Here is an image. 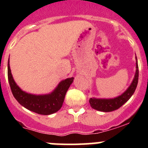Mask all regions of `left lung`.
<instances>
[{
  "label": "left lung",
  "instance_id": "8db88e82",
  "mask_svg": "<svg viewBox=\"0 0 148 148\" xmlns=\"http://www.w3.org/2000/svg\"><path fill=\"white\" fill-rule=\"evenodd\" d=\"M137 59V58H136ZM136 73H135V78L130 86L120 96L114 99H95V98H90L89 100L90 106L95 110L101 112H112L116 110H118L120 107H122L125 102H127L128 99L132 97L136 89L137 85L138 83L139 77V70L138 61L136 63Z\"/></svg>",
  "mask_w": 148,
  "mask_h": 148
}]
</instances>
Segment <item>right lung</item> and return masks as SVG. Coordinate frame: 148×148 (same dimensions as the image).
<instances>
[{
  "label": "right lung",
  "mask_w": 148,
  "mask_h": 148,
  "mask_svg": "<svg viewBox=\"0 0 148 148\" xmlns=\"http://www.w3.org/2000/svg\"><path fill=\"white\" fill-rule=\"evenodd\" d=\"M8 79L12 94L20 104L27 110L39 114H53L62 107L66 93L73 82L74 77L66 79L59 83L52 93L46 95H33L23 92L16 85L10 71L9 59L8 62Z\"/></svg>",
  "instance_id": "obj_1"
}]
</instances>
